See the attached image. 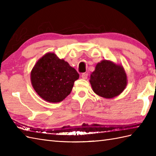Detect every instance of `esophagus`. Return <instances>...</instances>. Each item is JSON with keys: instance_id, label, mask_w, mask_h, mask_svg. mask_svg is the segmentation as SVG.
Wrapping results in <instances>:
<instances>
[{"instance_id": "obj_1", "label": "esophagus", "mask_w": 156, "mask_h": 156, "mask_svg": "<svg viewBox=\"0 0 156 156\" xmlns=\"http://www.w3.org/2000/svg\"><path fill=\"white\" fill-rule=\"evenodd\" d=\"M81 76H82V78L84 79V80H86V79H87V78H88V74L87 73H83V74H82Z\"/></svg>"}]
</instances>
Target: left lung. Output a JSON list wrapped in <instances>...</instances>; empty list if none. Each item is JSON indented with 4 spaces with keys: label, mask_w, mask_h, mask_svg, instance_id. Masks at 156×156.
<instances>
[{
    "label": "left lung",
    "mask_w": 156,
    "mask_h": 156,
    "mask_svg": "<svg viewBox=\"0 0 156 156\" xmlns=\"http://www.w3.org/2000/svg\"><path fill=\"white\" fill-rule=\"evenodd\" d=\"M89 81L94 93L105 98L119 96L127 85V74L123 66L107 59L96 65Z\"/></svg>",
    "instance_id": "8db88e82"
}]
</instances>
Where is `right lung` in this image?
Returning <instances> with one entry per match:
<instances>
[{
	"label": "right lung",
	"instance_id": "obj_1",
	"mask_svg": "<svg viewBox=\"0 0 156 156\" xmlns=\"http://www.w3.org/2000/svg\"><path fill=\"white\" fill-rule=\"evenodd\" d=\"M78 78L79 74L74 68L51 52L42 56L31 72V82L35 91L44 101L53 103L67 97Z\"/></svg>",
	"mask_w": 156,
	"mask_h": 156
}]
</instances>
